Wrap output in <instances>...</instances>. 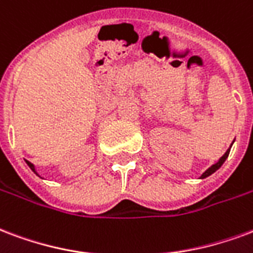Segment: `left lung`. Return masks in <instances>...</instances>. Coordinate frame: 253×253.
I'll return each mask as SVG.
<instances>
[{
  "label": "left lung",
  "instance_id": "left-lung-1",
  "mask_svg": "<svg viewBox=\"0 0 253 253\" xmlns=\"http://www.w3.org/2000/svg\"><path fill=\"white\" fill-rule=\"evenodd\" d=\"M233 142H235V141H233ZM233 142H232V145H233ZM232 145L229 146V149H228V150L225 151V154L222 155L221 158H220V160L217 161L216 164H213L212 166H211V168H208V169L205 170V171H204L203 174H201V177H200V179L207 178V177H209V175H212V174L214 173V171H217V170H218V169H220V168H221L222 164L225 162V160H226V158H228V155H229V151H231Z\"/></svg>",
  "mask_w": 253,
  "mask_h": 253
}]
</instances>
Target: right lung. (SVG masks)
I'll list each match as a JSON object with an SVG mask.
<instances>
[{"label": "right lung", "mask_w": 253, "mask_h": 253, "mask_svg": "<svg viewBox=\"0 0 253 253\" xmlns=\"http://www.w3.org/2000/svg\"><path fill=\"white\" fill-rule=\"evenodd\" d=\"M25 162H27L28 166H29V168H31L32 171H33V173L37 174V175H39V173H37V170H36V166H35V165L32 164V162H29V161H27V160H25Z\"/></svg>", "instance_id": "right-lung-1"}]
</instances>
